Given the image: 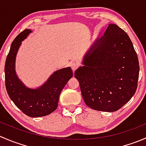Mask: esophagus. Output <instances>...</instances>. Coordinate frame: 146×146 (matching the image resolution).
<instances>
[{
	"instance_id": "esophagus-1",
	"label": "esophagus",
	"mask_w": 146,
	"mask_h": 146,
	"mask_svg": "<svg viewBox=\"0 0 146 146\" xmlns=\"http://www.w3.org/2000/svg\"><path fill=\"white\" fill-rule=\"evenodd\" d=\"M78 66L79 65L76 64V63H71V64H70V67H71V69L73 71H75V70L78 68Z\"/></svg>"
}]
</instances>
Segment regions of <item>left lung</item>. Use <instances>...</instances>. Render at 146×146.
<instances>
[{
    "instance_id": "obj_1",
    "label": "left lung",
    "mask_w": 146,
    "mask_h": 146,
    "mask_svg": "<svg viewBox=\"0 0 146 146\" xmlns=\"http://www.w3.org/2000/svg\"><path fill=\"white\" fill-rule=\"evenodd\" d=\"M75 72L82 96L90 108L112 112L136 92L139 62L131 40L117 25H110Z\"/></svg>"
}]
</instances>
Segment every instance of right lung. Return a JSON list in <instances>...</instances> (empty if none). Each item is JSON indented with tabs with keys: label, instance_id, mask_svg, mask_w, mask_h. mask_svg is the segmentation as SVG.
Returning a JSON list of instances; mask_svg holds the SVG:
<instances>
[{
	"label": "right lung",
	"instance_id": "obj_1",
	"mask_svg": "<svg viewBox=\"0 0 146 146\" xmlns=\"http://www.w3.org/2000/svg\"><path fill=\"white\" fill-rule=\"evenodd\" d=\"M30 32L29 29H25L12 43L5 65V88L11 100L25 114L30 117H41L56 110L60 93L73 77V71L70 67L65 68L54 72L40 88L35 90L26 88L16 75L15 61L22 41Z\"/></svg>",
	"mask_w": 146,
	"mask_h": 146
}]
</instances>
